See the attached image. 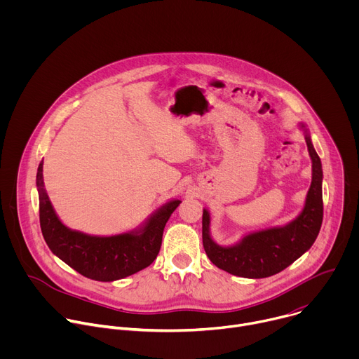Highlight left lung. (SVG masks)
<instances>
[{"label":"left lung","mask_w":359,"mask_h":359,"mask_svg":"<svg viewBox=\"0 0 359 359\" xmlns=\"http://www.w3.org/2000/svg\"><path fill=\"white\" fill-rule=\"evenodd\" d=\"M305 142L313 161V182L305 208L294 222L248 234L233 247H220L210 237V216L203 210V247L216 267L238 277L264 278L287 269L314 244L324 216L323 169L309 133Z\"/></svg>","instance_id":"1"}]
</instances>
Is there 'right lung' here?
Wrapping results in <instances>:
<instances>
[{
    "mask_svg": "<svg viewBox=\"0 0 359 359\" xmlns=\"http://www.w3.org/2000/svg\"><path fill=\"white\" fill-rule=\"evenodd\" d=\"M36 187L41 231L48 247L75 271L96 281L121 280L155 262L162 245L163 229L180 204V200L166 203L149 219L142 231L96 237L69 230L60 222L43 189L42 162L38 166Z\"/></svg>",
    "mask_w": 359,
    "mask_h": 359,
    "instance_id": "add662e5",
    "label": "right lung"
}]
</instances>
